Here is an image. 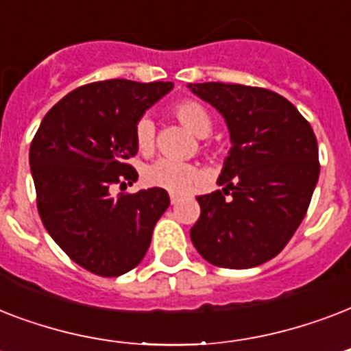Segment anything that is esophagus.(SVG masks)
<instances>
[{
  "mask_svg": "<svg viewBox=\"0 0 351 351\" xmlns=\"http://www.w3.org/2000/svg\"><path fill=\"white\" fill-rule=\"evenodd\" d=\"M178 202H180V197H178V195H171V204L175 206V204H178Z\"/></svg>",
  "mask_w": 351,
  "mask_h": 351,
  "instance_id": "esophagus-1",
  "label": "esophagus"
}]
</instances>
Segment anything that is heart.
I'll use <instances>...</instances> for the list:
<instances>
[{"label": "heart", "instance_id": "1", "mask_svg": "<svg viewBox=\"0 0 351 351\" xmlns=\"http://www.w3.org/2000/svg\"><path fill=\"white\" fill-rule=\"evenodd\" d=\"M169 112L198 138L208 136L213 129V118L197 100L186 98L176 101L171 106ZM134 143L142 154H151L154 151V123L149 118L143 117L134 123ZM143 182L173 195H184L200 186L202 171L198 165L189 162L160 158L143 169Z\"/></svg>", "mask_w": 351, "mask_h": 351}]
</instances>
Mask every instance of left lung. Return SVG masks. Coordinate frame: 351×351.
Here are the masks:
<instances>
[{
    "instance_id": "obj_1",
    "label": "left lung",
    "mask_w": 351,
    "mask_h": 351,
    "mask_svg": "<svg viewBox=\"0 0 351 351\" xmlns=\"http://www.w3.org/2000/svg\"><path fill=\"white\" fill-rule=\"evenodd\" d=\"M230 127L233 147L219 191L197 197L191 242L213 266L247 269L284 250L310 208L319 180L315 132L297 107L269 89L189 84Z\"/></svg>"
}]
</instances>
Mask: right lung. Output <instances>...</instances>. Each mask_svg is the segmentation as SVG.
Returning a JSON list of instances; mask_svg holds the SVG:
<instances>
[{
    "label": "right lung",
    "mask_w": 351,
    "mask_h": 351,
    "mask_svg": "<svg viewBox=\"0 0 351 351\" xmlns=\"http://www.w3.org/2000/svg\"><path fill=\"white\" fill-rule=\"evenodd\" d=\"M173 89L171 82L104 80L82 85L47 112L30 143L38 213L71 261L100 277L131 271L147 253L154 224L169 195L132 186L138 173L127 160L138 153L134 123Z\"/></svg>",
    "instance_id": "add662e5"
}]
</instances>
